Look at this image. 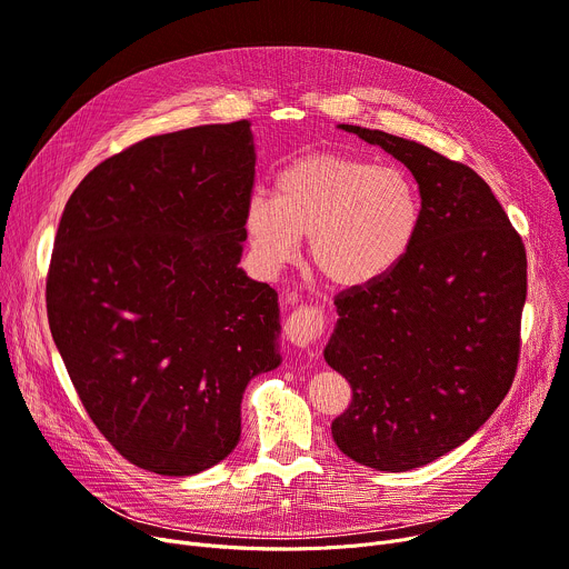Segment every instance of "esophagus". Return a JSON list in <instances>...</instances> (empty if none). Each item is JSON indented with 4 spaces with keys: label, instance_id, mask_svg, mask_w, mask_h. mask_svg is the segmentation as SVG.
Masks as SVG:
<instances>
[{
    "label": "esophagus",
    "instance_id": "34e87169",
    "mask_svg": "<svg viewBox=\"0 0 569 569\" xmlns=\"http://www.w3.org/2000/svg\"><path fill=\"white\" fill-rule=\"evenodd\" d=\"M325 330V313L320 307H300L286 320V337L297 348H311Z\"/></svg>",
    "mask_w": 569,
    "mask_h": 569
}]
</instances>
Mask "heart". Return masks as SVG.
<instances>
[{
	"mask_svg": "<svg viewBox=\"0 0 569 569\" xmlns=\"http://www.w3.org/2000/svg\"><path fill=\"white\" fill-rule=\"evenodd\" d=\"M422 214L420 189L403 168L313 154L279 172L274 198L251 196L244 230L269 267L295 260L309 239L311 264L327 283L365 288L408 258Z\"/></svg>",
	"mask_w": 569,
	"mask_h": 569,
	"instance_id": "obj_1",
	"label": "heart"
}]
</instances>
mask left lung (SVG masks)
<instances>
[{
    "mask_svg": "<svg viewBox=\"0 0 569 569\" xmlns=\"http://www.w3.org/2000/svg\"><path fill=\"white\" fill-rule=\"evenodd\" d=\"M339 129L382 147L420 187L417 242L390 277L337 295L325 362L352 390L332 422L352 461L403 472L452 452L510 392L521 350L526 249L472 168L385 131Z\"/></svg>",
    "mask_w": 569,
    "mask_h": 569,
    "instance_id": "1",
    "label": "left lung"
}]
</instances>
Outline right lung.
<instances>
[{
  "label": "right lung",
  "mask_w": 569,
  "mask_h": 569,
  "mask_svg": "<svg viewBox=\"0 0 569 569\" xmlns=\"http://www.w3.org/2000/svg\"><path fill=\"white\" fill-rule=\"evenodd\" d=\"M247 119L144 138L89 172L46 281L54 346L106 440L168 477L223 461L242 395L281 365L279 297L247 277Z\"/></svg>",
  "instance_id": "obj_1"
}]
</instances>
